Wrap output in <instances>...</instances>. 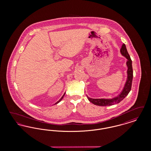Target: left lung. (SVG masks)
Wrapping results in <instances>:
<instances>
[{
  "mask_svg": "<svg viewBox=\"0 0 151 151\" xmlns=\"http://www.w3.org/2000/svg\"><path fill=\"white\" fill-rule=\"evenodd\" d=\"M120 52L122 55L127 59L126 62V65L127 67V80L124 84V86L123 87L120 94H119L117 96L114 97L112 99H95L90 98L86 95L88 100L89 101L91 102H92V104H93L94 105H98V106H110V105H113L116 104H118L128 95V94L131 91L132 81L133 79L132 60L127 52L126 46L124 43L122 45Z\"/></svg>",
  "mask_w": 151,
  "mask_h": 151,
  "instance_id": "obj_1",
  "label": "left lung"
}]
</instances>
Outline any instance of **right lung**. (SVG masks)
<instances>
[{
  "label": "right lung",
  "instance_id": "add662e5",
  "mask_svg": "<svg viewBox=\"0 0 151 151\" xmlns=\"http://www.w3.org/2000/svg\"><path fill=\"white\" fill-rule=\"evenodd\" d=\"M65 93H64V94H63V96H62V97H61V99H60V100H59L58 101H57V102H56V103H55V104H58V103H59V102H60V101H61V100H62V99H63V97H64V96H65Z\"/></svg>",
  "mask_w": 151,
  "mask_h": 151
}]
</instances>
